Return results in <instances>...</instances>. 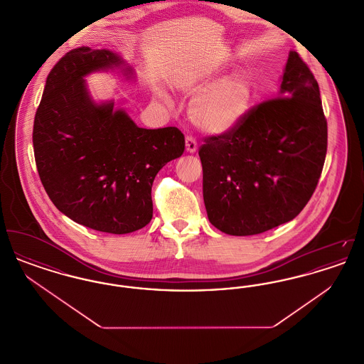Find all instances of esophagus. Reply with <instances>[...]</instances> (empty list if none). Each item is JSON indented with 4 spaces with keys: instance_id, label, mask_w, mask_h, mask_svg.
<instances>
[{
    "instance_id": "obj_1",
    "label": "esophagus",
    "mask_w": 364,
    "mask_h": 364,
    "mask_svg": "<svg viewBox=\"0 0 364 364\" xmlns=\"http://www.w3.org/2000/svg\"><path fill=\"white\" fill-rule=\"evenodd\" d=\"M186 150L191 154H193L198 150V143L195 139L191 138V136L186 138Z\"/></svg>"
}]
</instances>
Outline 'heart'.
I'll return each instance as SVG.
<instances>
[{
  "label": "heart",
  "instance_id": "b5f03b06",
  "mask_svg": "<svg viewBox=\"0 0 364 364\" xmlns=\"http://www.w3.org/2000/svg\"><path fill=\"white\" fill-rule=\"evenodd\" d=\"M220 76L221 70H213L190 83L196 94L208 90L195 100L190 117L199 129L211 135H223L233 129L247 114L254 97V88L247 76L237 73L218 80ZM156 95L165 104H171L169 95L162 88H156Z\"/></svg>",
  "mask_w": 364,
  "mask_h": 364
}]
</instances>
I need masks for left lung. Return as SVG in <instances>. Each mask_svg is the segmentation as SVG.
Here are the masks:
<instances>
[{
    "label": "left lung",
    "mask_w": 364,
    "mask_h": 364,
    "mask_svg": "<svg viewBox=\"0 0 364 364\" xmlns=\"http://www.w3.org/2000/svg\"><path fill=\"white\" fill-rule=\"evenodd\" d=\"M205 141L199 156L211 225L251 236L292 221L316 188L328 150L319 86L307 64L291 50L277 98Z\"/></svg>",
    "instance_id": "obj_1"
}]
</instances>
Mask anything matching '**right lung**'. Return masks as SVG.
Returning a JSON list of instances; mask_svg holds the SVG:
<instances>
[{
  "mask_svg": "<svg viewBox=\"0 0 364 364\" xmlns=\"http://www.w3.org/2000/svg\"><path fill=\"white\" fill-rule=\"evenodd\" d=\"M134 70L116 53L82 46L50 70L35 114L33 143L41 181L54 206L94 230L125 235L153 218L156 173L184 153L176 127L140 128L113 101L97 104L87 75Z\"/></svg>",
  "mask_w": 364,
  "mask_h": 364,
  "instance_id": "1",
  "label": "right lung"
}]
</instances>
